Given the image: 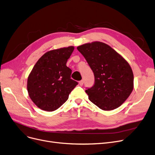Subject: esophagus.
<instances>
[{
  "label": "esophagus",
  "instance_id": "1",
  "mask_svg": "<svg viewBox=\"0 0 155 155\" xmlns=\"http://www.w3.org/2000/svg\"><path fill=\"white\" fill-rule=\"evenodd\" d=\"M79 84H80V86H82L83 84H84V81H83V80H80V81L79 82Z\"/></svg>",
  "mask_w": 155,
  "mask_h": 155
}]
</instances>
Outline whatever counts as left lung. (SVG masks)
Masks as SVG:
<instances>
[{"label": "left lung", "instance_id": "8db88e82", "mask_svg": "<svg viewBox=\"0 0 155 155\" xmlns=\"http://www.w3.org/2000/svg\"><path fill=\"white\" fill-rule=\"evenodd\" d=\"M92 70L94 85L85 90L91 101L104 111L116 109L134 89V74L126 60L108 45L93 42L77 47Z\"/></svg>", "mask_w": 155, "mask_h": 155}]
</instances>
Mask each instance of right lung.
I'll return each mask as SVG.
<instances>
[{"label":"right lung","instance_id":"add662e5","mask_svg":"<svg viewBox=\"0 0 155 155\" xmlns=\"http://www.w3.org/2000/svg\"><path fill=\"white\" fill-rule=\"evenodd\" d=\"M74 50L70 46L49 51L40 58L28 77V95L44 111L58 109L68 99L78 82L71 78V70L66 62Z\"/></svg>","mask_w":155,"mask_h":155}]
</instances>
